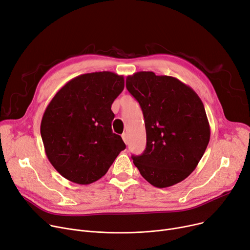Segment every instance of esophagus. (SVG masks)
I'll use <instances>...</instances> for the list:
<instances>
[{
	"instance_id": "34e87169",
	"label": "esophagus",
	"mask_w": 250,
	"mask_h": 250,
	"mask_svg": "<svg viewBox=\"0 0 250 250\" xmlns=\"http://www.w3.org/2000/svg\"><path fill=\"white\" fill-rule=\"evenodd\" d=\"M122 138H123L124 142H125V144H127V135L125 134H125H123V135H122Z\"/></svg>"
}]
</instances>
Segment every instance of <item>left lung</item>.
I'll return each mask as SVG.
<instances>
[{"label": "left lung", "mask_w": 250, "mask_h": 250, "mask_svg": "<svg viewBox=\"0 0 250 250\" xmlns=\"http://www.w3.org/2000/svg\"><path fill=\"white\" fill-rule=\"evenodd\" d=\"M128 92L143 110L146 146L132 162L157 188L185 180L197 167L210 140V125L198 94L179 79L140 71L126 77Z\"/></svg>", "instance_id": "8db88e82"}]
</instances>
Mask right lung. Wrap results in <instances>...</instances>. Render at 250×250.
Segmentation results:
<instances>
[{"label":"right lung","instance_id":"obj_1","mask_svg":"<svg viewBox=\"0 0 250 250\" xmlns=\"http://www.w3.org/2000/svg\"><path fill=\"white\" fill-rule=\"evenodd\" d=\"M124 87V76L110 71L82 74L66 83L46 107L40 127L45 153L65 179L91 184L125 148L111 129V104Z\"/></svg>","mask_w":250,"mask_h":250}]
</instances>
